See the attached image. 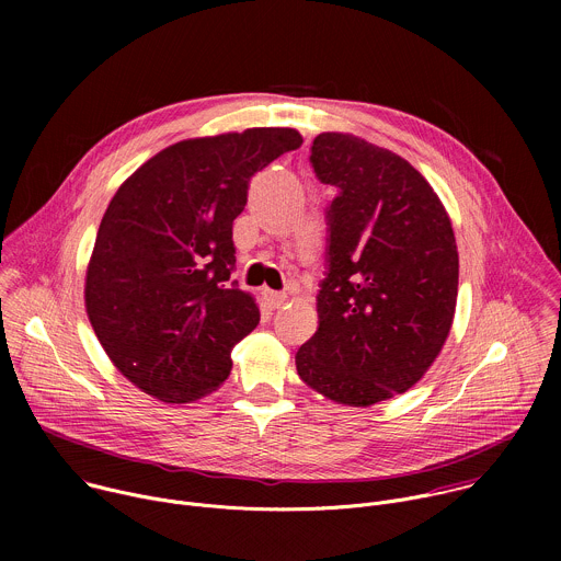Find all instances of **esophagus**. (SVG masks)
<instances>
[{"mask_svg":"<svg viewBox=\"0 0 561 561\" xmlns=\"http://www.w3.org/2000/svg\"><path fill=\"white\" fill-rule=\"evenodd\" d=\"M264 301L271 306V308H282L286 301H288V295L286 293H277V290H264Z\"/></svg>","mask_w":561,"mask_h":561,"instance_id":"1","label":"esophagus"}]
</instances>
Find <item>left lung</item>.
I'll return each mask as SVG.
<instances>
[{
    "label": "left lung",
    "mask_w": 561,
    "mask_h": 561,
    "mask_svg": "<svg viewBox=\"0 0 561 561\" xmlns=\"http://www.w3.org/2000/svg\"><path fill=\"white\" fill-rule=\"evenodd\" d=\"M314 175L329 206V275L297 375L331 402L366 409L413 388L450 333L459 255L450 217L404 157L351 133H322Z\"/></svg>",
    "instance_id": "1"
}]
</instances>
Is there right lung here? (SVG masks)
Instances as JSON below:
<instances>
[{"instance_id":"obj_1","label":"right lung","mask_w":561,"mask_h":561,"mask_svg":"<svg viewBox=\"0 0 561 561\" xmlns=\"http://www.w3.org/2000/svg\"><path fill=\"white\" fill-rule=\"evenodd\" d=\"M301 141L295 128L184 139L111 199L87 268V312L115 368L159 402L217 390L232 346L260 324L255 297L228 282L232 221L251 178Z\"/></svg>"}]
</instances>
